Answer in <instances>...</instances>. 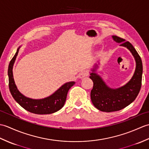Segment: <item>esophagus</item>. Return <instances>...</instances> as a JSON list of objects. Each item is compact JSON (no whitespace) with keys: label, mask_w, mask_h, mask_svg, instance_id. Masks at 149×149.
<instances>
[{"label":"esophagus","mask_w":149,"mask_h":149,"mask_svg":"<svg viewBox=\"0 0 149 149\" xmlns=\"http://www.w3.org/2000/svg\"><path fill=\"white\" fill-rule=\"evenodd\" d=\"M88 73L87 72H86V71H83V72H80L79 74V75H78V77L79 78H83V77H86V76H88Z\"/></svg>","instance_id":"obj_1"}]
</instances>
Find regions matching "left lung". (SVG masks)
<instances>
[{
    "mask_svg": "<svg viewBox=\"0 0 149 149\" xmlns=\"http://www.w3.org/2000/svg\"><path fill=\"white\" fill-rule=\"evenodd\" d=\"M112 38L115 42L120 43V46L126 47L131 52L136 61V68L128 83L115 89L107 86L100 75L96 73L99 61L91 69L90 78L93 82L91 91V102L97 109L107 113L122 109L133 102L140 92L143 74L141 58L132 44L116 36H112Z\"/></svg>",
    "mask_w": 149,
    "mask_h": 149,
    "instance_id": "left-lung-1",
    "label": "left lung"
}]
</instances>
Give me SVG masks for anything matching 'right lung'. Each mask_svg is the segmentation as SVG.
Here are the masks:
<instances>
[{
  "instance_id": "obj_1",
  "label": "right lung",
  "mask_w": 149,
  "mask_h": 149,
  "mask_svg": "<svg viewBox=\"0 0 149 149\" xmlns=\"http://www.w3.org/2000/svg\"><path fill=\"white\" fill-rule=\"evenodd\" d=\"M20 48V47L18 48L17 52L9 63L8 67L9 88L11 95L19 105L31 113L38 115H46L58 111L64 106L68 91L75 84V82L71 81L65 83L54 93L43 99H34L24 95L16 86L13 74V68Z\"/></svg>"
}]
</instances>
